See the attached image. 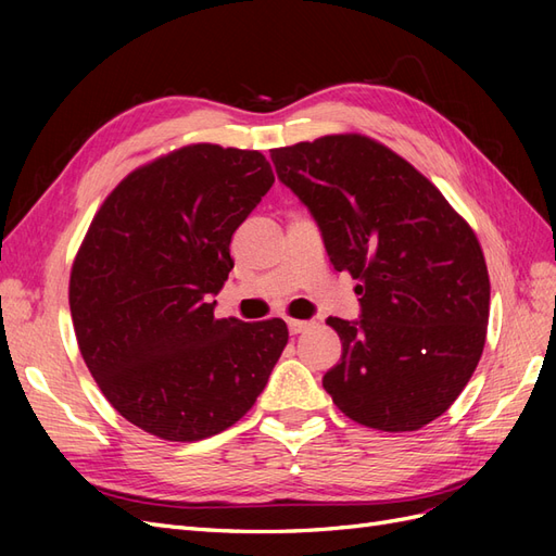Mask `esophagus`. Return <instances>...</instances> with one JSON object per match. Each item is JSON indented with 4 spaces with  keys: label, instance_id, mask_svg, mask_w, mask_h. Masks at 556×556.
<instances>
[{
    "label": "esophagus",
    "instance_id": "1",
    "mask_svg": "<svg viewBox=\"0 0 556 556\" xmlns=\"http://www.w3.org/2000/svg\"><path fill=\"white\" fill-rule=\"evenodd\" d=\"M288 327L290 333H304L306 329H311V323H306V319H288Z\"/></svg>",
    "mask_w": 556,
    "mask_h": 556
}]
</instances>
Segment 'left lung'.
I'll return each instance as SVG.
<instances>
[{
  "label": "left lung",
  "instance_id": "8db88e82",
  "mask_svg": "<svg viewBox=\"0 0 556 556\" xmlns=\"http://www.w3.org/2000/svg\"><path fill=\"white\" fill-rule=\"evenodd\" d=\"M271 160L323 229L336 271L359 280V323L327 319L343 355L325 390L357 425L422 429L482 357L490 274L476 231L427 176L364 134L274 148Z\"/></svg>",
  "mask_w": 556,
  "mask_h": 556
}]
</instances>
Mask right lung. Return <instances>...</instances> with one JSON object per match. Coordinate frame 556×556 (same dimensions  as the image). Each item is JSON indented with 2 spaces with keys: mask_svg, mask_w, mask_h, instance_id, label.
Returning a JSON list of instances; mask_svg holds the SVG:
<instances>
[{
  "mask_svg": "<svg viewBox=\"0 0 556 556\" xmlns=\"http://www.w3.org/2000/svg\"><path fill=\"white\" fill-rule=\"evenodd\" d=\"M260 150L190 143L115 185L94 213L70 276L78 350L127 422L192 443L255 406L288 325L217 319L231 233L274 185Z\"/></svg>",
  "mask_w": 556,
  "mask_h": 556,
  "instance_id": "right-lung-1",
  "label": "right lung"
}]
</instances>
